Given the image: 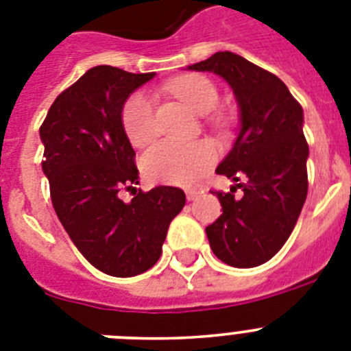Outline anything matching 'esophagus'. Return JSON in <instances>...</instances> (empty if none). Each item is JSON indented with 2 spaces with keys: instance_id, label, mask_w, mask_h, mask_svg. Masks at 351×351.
I'll return each mask as SVG.
<instances>
[{
  "instance_id": "1",
  "label": "esophagus",
  "mask_w": 351,
  "mask_h": 351,
  "mask_svg": "<svg viewBox=\"0 0 351 351\" xmlns=\"http://www.w3.org/2000/svg\"><path fill=\"white\" fill-rule=\"evenodd\" d=\"M198 197H200V191H197V190H188V191H186V198H188L190 202L197 200Z\"/></svg>"
}]
</instances>
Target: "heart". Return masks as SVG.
I'll list each match as a JSON object with an SVG mask.
<instances>
[{
  "label": "heart",
  "instance_id": "b5f03b06",
  "mask_svg": "<svg viewBox=\"0 0 351 351\" xmlns=\"http://www.w3.org/2000/svg\"><path fill=\"white\" fill-rule=\"evenodd\" d=\"M170 93L193 112L209 114L219 101V93L206 77H184L169 86ZM154 98L147 91H138L128 98L123 108V128L133 145H145L156 135ZM216 160V149L209 142H160L142 158V167L149 179L156 182L188 186L197 182Z\"/></svg>",
  "mask_w": 351,
  "mask_h": 351
}]
</instances>
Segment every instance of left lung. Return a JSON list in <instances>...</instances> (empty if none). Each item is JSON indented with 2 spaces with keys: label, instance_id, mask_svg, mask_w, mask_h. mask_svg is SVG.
<instances>
[{
  "label": "left lung",
  "instance_id": "1",
  "mask_svg": "<svg viewBox=\"0 0 351 351\" xmlns=\"http://www.w3.org/2000/svg\"><path fill=\"white\" fill-rule=\"evenodd\" d=\"M213 71L232 88L239 133L216 172L234 182L216 193L223 214L206 228L210 250L232 267L250 269L271 260L295 226L308 195L309 156L304 112L281 79L234 52H216L188 66ZM237 187L243 197H235Z\"/></svg>",
  "mask_w": 351,
  "mask_h": 351
}]
</instances>
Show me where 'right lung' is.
<instances>
[{
    "label": "right lung",
    "mask_w": 351,
    "mask_h": 351,
    "mask_svg": "<svg viewBox=\"0 0 351 351\" xmlns=\"http://www.w3.org/2000/svg\"><path fill=\"white\" fill-rule=\"evenodd\" d=\"M154 73L95 66L64 89L40 126L42 170L56 214L71 243L98 271L132 278L158 262L184 191L156 186L123 202L138 184L135 151L123 128V108Z\"/></svg>",
    "instance_id": "right-lung-1"
}]
</instances>
